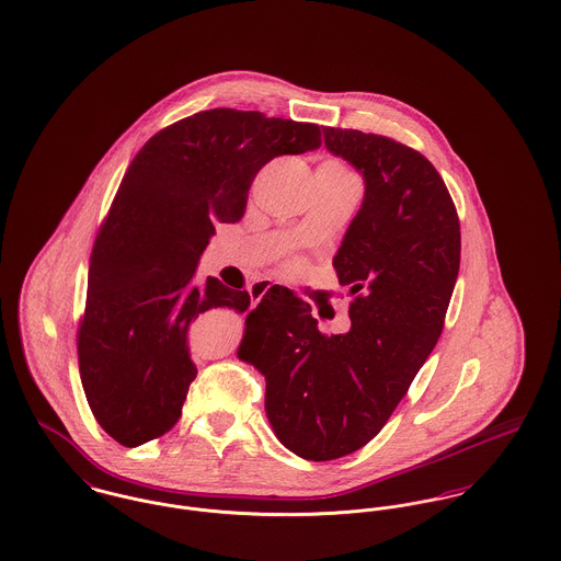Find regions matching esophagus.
Segmentation results:
<instances>
[{"mask_svg": "<svg viewBox=\"0 0 561 561\" xmlns=\"http://www.w3.org/2000/svg\"><path fill=\"white\" fill-rule=\"evenodd\" d=\"M271 290H279V286L277 284H273V282H266V279H260L256 284H252V288H250V297H252V302H259L262 297H266Z\"/></svg>", "mask_w": 561, "mask_h": 561, "instance_id": "obj_1", "label": "esophagus"}]
</instances>
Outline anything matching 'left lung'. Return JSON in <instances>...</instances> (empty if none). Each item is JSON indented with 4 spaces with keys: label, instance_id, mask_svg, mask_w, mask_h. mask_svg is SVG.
<instances>
[{
    "label": "left lung",
    "instance_id": "1",
    "mask_svg": "<svg viewBox=\"0 0 561 561\" xmlns=\"http://www.w3.org/2000/svg\"><path fill=\"white\" fill-rule=\"evenodd\" d=\"M324 145L365 179L333 259L352 327L324 335L307 302L271 290L239 347L266 380L273 432L309 461L345 457L387 425L442 335L461 260L455 203L423 153L360 129L324 128Z\"/></svg>",
    "mask_w": 561,
    "mask_h": 561
}]
</instances>
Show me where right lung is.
<instances>
[{"label": "right lung", "instance_id": "1", "mask_svg": "<svg viewBox=\"0 0 561 561\" xmlns=\"http://www.w3.org/2000/svg\"><path fill=\"white\" fill-rule=\"evenodd\" d=\"M322 145L320 126L211 108L153 134L134 156L89 264L79 369L98 425L122 446L171 432L198 369L192 322L245 311L250 295L216 277L194 284L217 221H239L260 169ZM284 305L305 302L279 286Z\"/></svg>", "mask_w": 561, "mask_h": 561}]
</instances>
